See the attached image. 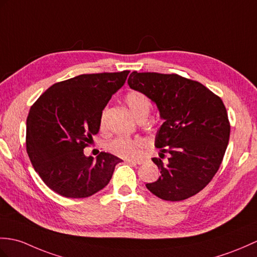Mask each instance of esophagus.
Listing matches in <instances>:
<instances>
[{
    "label": "esophagus",
    "mask_w": 257,
    "mask_h": 257,
    "mask_svg": "<svg viewBox=\"0 0 257 257\" xmlns=\"http://www.w3.org/2000/svg\"><path fill=\"white\" fill-rule=\"evenodd\" d=\"M126 162L129 163V164H133V165H139V164L142 163L141 161H131V160H127Z\"/></svg>",
    "instance_id": "obj_1"
}]
</instances>
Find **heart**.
<instances>
[{"label":"heart","mask_w":257,"mask_h":257,"mask_svg":"<svg viewBox=\"0 0 257 257\" xmlns=\"http://www.w3.org/2000/svg\"><path fill=\"white\" fill-rule=\"evenodd\" d=\"M126 104L129 109L136 118H139L141 115L147 114L151 108V103L145 94L138 91L129 92L126 97ZM104 112L100 117V127H104ZM146 147V142L141 138H127V137H118L108 143V150L115 156L127 159L136 160L141 157L143 149Z\"/></svg>","instance_id":"b5f03b06"}]
</instances>
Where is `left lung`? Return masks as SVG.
<instances>
[{
  "label": "left lung",
  "mask_w": 257,
  "mask_h": 257,
  "mask_svg": "<svg viewBox=\"0 0 257 257\" xmlns=\"http://www.w3.org/2000/svg\"><path fill=\"white\" fill-rule=\"evenodd\" d=\"M130 88L157 105L164 122L154 146L170 154L169 162L153 158L161 175L146 184L159 198L180 201L199 193L220 168L230 138V122L223 101L199 82L178 74L134 71Z\"/></svg>",
  "instance_id": "obj_1"
}]
</instances>
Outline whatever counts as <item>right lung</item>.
Masks as SVG:
<instances>
[{
  "mask_svg": "<svg viewBox=\"0 0 257 257\" xmlns=\"http://www.w3.org/2000/svg\"><path fill=\"white\" fill-rule=\"evenodd\" d=\"M129 72L82 74L56 83L31 107L26 150L35 171L53 192L85 198L109 183L122 160L106 152L95 160L83 150L99 131L105 106Z\"/></svg>",
  "mask_w": 257,
  "mask_h": 257,
  "instance_id": "obj_1",
  "label": "right lung"
}]
</instances>
